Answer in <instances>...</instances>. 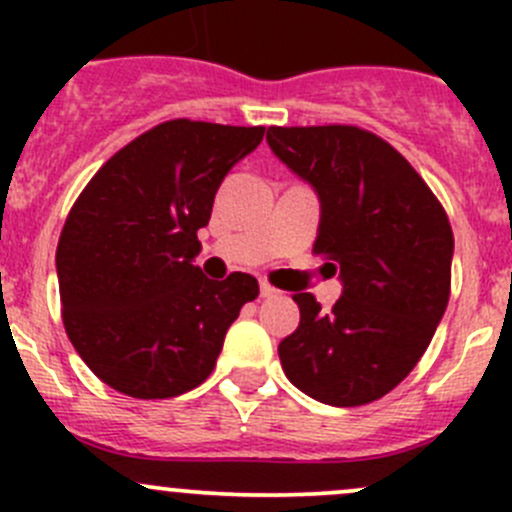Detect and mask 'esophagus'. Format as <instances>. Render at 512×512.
Here are the masks:
<instances>
[{"mask_svg":"<svg viewBox=\"0 0 512 512\" xmlns=\"http://www.w3.org/2000/svg\"><path fill=\"white\" fill-rule=\"evenodd\" d=\"M275 294H277V289H275V287L267 285V282H260V297L270 299V297H275Z\"/></svg>","mask_w":512,"mask_h":512,"instance_id":"34e87169","label":"esophagus"}]
</instances>
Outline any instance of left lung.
<instances>
[{
	"label": "left lung",
	"mask_w": 512,
	"mask_h": 512,
	"mask_svg": "<svg viewBox=\"0 0 512 512\" xmlns=\"http://www.w3.org/2000/svg\"><path fill=\"white\" fill-rule=\"evenodd\" d=\"M267 143L317 193L314 252L342 280L332 312L294 294L299 327L277 349L282 369L322 404H371L411 374L446 312L448 215L409 160L364 128L272 126Z\"/></svg>",
	"instance_id": "obj_1"
}]
</instances>
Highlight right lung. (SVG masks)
<instances>
[{"instance_id":"right-lung-1","label":"right lung","mask_w":512,"mask_h":512,"mask_svg":"<svg viewBox=\"0 0 512 512\" xmlns=\"http://www.w3.org/2000/svg\"><path fill=\"white\" fill-rule=\"evenodd\" d=\"M262 126L175 118L101 165L56 247L61 314L91 371L133 399H170L203 384L257 280H208L198 230L232 165Z\"/></svg>"}]
</instances>
